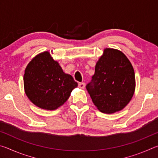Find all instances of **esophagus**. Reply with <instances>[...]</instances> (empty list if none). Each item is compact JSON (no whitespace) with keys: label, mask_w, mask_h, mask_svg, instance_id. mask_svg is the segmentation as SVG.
Returning a JSON list of instances; mask_svg holds the SVG:
<instances>
[{"label":"esophagus","mask_w":158,"mask_h":158,"mask_svg":"<svg viewBox=\"0 0 158 158\" xmlns=\"http://www.w3.org/2000/svg\"><path fill=\"white\" fill-rule=\"evenodd\" d=\"M79 87L80 88V89H84L85 83H84V82L79 83Z\"/></svg>","instance_id":"esophagus-1"}]
</instances>
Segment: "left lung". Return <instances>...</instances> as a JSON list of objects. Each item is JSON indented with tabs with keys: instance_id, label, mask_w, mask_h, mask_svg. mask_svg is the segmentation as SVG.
Returning a JSON list of instances; mask_svg holds the SVG:
<instances>
[{
	"instance_id": "obj_1",
	"label": "left lung",
	"mask_w": 158,
	"mask_h": 158,
	"mask_svg": "<svg viewBox=\"0 0 158 158\" xmlns=\"http://www.w3.org/2000/svg\"><path fill=\"white\" fill-rule=\"evenodd\" d=\"M135 85V71L126 56L118 49L106 48L86 89L99 111L113 114L130 102Z\"/></svg>"
}]
</instances>
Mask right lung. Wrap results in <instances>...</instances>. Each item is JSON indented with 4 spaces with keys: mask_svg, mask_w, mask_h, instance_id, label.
Wrapping results in <instances>:
<instances>
[{
    "mask_svg": "<svg viewBox=\"0 0 158 158\" xmlns=\"http://www.w3.org/2000/svg\"><path fill=\"white\" fill-rule=\"evenodd\" d=\"M23 85L26 95L35 105L51 111L62 106L78 84L70 74L64 73L49 52H44L26 66Z\"/></svg>",
    "mask_w": 158,
    "mask_h": 158,
    "instance_id": "right-lung-1",
    "label": "right lung"
}]
</instances>
